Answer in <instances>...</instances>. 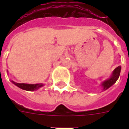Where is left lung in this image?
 Returning <instances> with one entry per match:
<instances>
[{"mask_svg": "<svg viewBox=\"0 0 129 129\" xmlns=\"http://www.w3.org/2000/svg\"><path fill=\"white\" fill-rule=\"evenodd\" d=\"M120 69H121V67L120 66L117 67V68L114 70L113 73H112V77L102 83V86H103V89H104V90H106V89H108V88H110V86L114 84V83L116 82V80H117L118 78H119V76H120Z\"/></svg>", "mask_w": 129, "mask_h": 129, "instance_id": "1", "label": "left lung"}]
</instances>
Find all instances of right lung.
<instances>
[{"mask_svg": "<svg viewBox=\"0 0 129 129\" xmlns=\"http://www.w3.org/2000/svg\"><path fill=\"white\" fill-rule=\"evenodd\" d=\"M12 82L19 88L23 89V90H27V91H33V90H37L38 88L43 86L42 84H19V83H16L15 82L12 81Z\"/></svg>", "mask_w": 129, "mask_h": 129, "instance_id": "obj_1", "label": "right lung"}]
</instances>
